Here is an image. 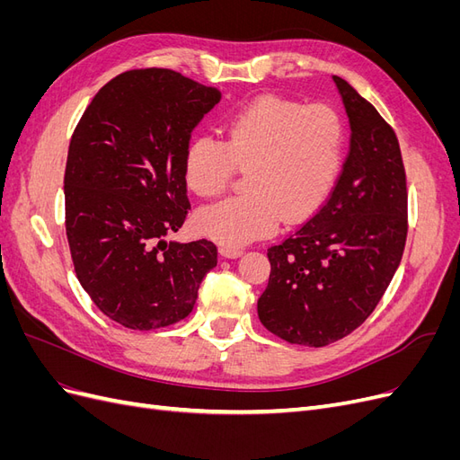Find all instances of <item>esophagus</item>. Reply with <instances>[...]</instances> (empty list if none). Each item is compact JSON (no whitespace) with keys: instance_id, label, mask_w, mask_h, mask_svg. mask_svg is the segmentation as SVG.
Segmentation results:
<instances>
[{"instance_id":"esophagus-1","label":"esophagus","mask_w":460,"mask_h":460,"mask_svg":"<svg viewBox=\"0 0 460 460\" xmlns=\"http://www.w3.org/2000/svg\"><path fill=\"white\" fill-rule=\"evenodd\" d=\"M243 253V247H238V245H228V243H225V245H220V255L222 257H240Z\"/></svg>"}]
</instances>
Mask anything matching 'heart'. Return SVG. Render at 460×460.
Listing matches in <instances>:
<instances>
[{"label":"heart","mask_w":460,"mask_h":460,"mask_svg":"<svg viewBox=\"0 0 460 460\" xmlns=\"http://www.w3.org/2000/svg\"><path fill=\"white\" fill-rule=\"evenodd\" d=\"M345 127L330 105L259 97L226 122V144L193 140L184 157L188 188L201 198L225 191L245 169V193L205 207L198 226L211 238L243 245L270 234L280 218L297 222L326 199L341 171Z\"/></svg>","instance_id":"obj_1"}]
</instances>
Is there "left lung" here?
<instances>
[{
  "instance_id": "1",
  "label": "left lung",
  "mask_w": 460,
  "mask_h": 460,
  "mask_svg": "<svg viewBox=\"0 0 460 460\" xmlns=\"http://www.w3.org/2000/svg\"><path fill=\"white\" fill-rule=\"evenodd\" d=\"M333 82L351 144L330 198L269 247L262 326L289 343L324 347L349 336L380 303L407 242V176L394 128L340 76Z\"/></svg>"
}]
</instances>
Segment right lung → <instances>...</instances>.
<instances>
[{
    "instance_id": "obj_1",
    "label": "right lung",
    "mask_w": 460,
    "mask_h": 460,
    "mask_svg": "<svg viewBox=\"0 0 460 460\" xmlns=\"http://www.w3.org/2000/svg\"><path fill=\"white\" fill-rule=\"evenodd\" d=\"M220 90L171 68H132L93 95L68 146L65 230L75 272L105 316L130 330L186 318L211 240L169 242L190 211L184 157Z\"/></svg>"
}]
</instances>
